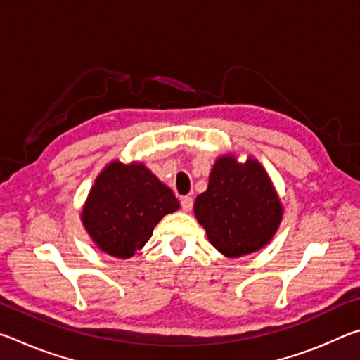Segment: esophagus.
Returning a JSON list of instances; mask_svg holds the SVG:
<instances>
[{
  "instance_id": "obj_1",
  "label": "esophagus",
  "mask_w": 360,
  "mask_h": 360,
  "mask_svg": "<svg viewBox=\"0 0 360 360\" xmlns=\"http://www.w3.org/2000/svg\"><path fill=\"white\" fill-rule=\"evenodd\" d=\"M181 206H182V211L188 212V211L192 210V206H193V198L192 197H182L181 198Z\"/></svg>"
}]
</instances>
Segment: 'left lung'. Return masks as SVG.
I'll return each mask as SVG.
<instances>
[{
  "label": "left lung",
  "instance_id": "obj_1",
  "mask_svg": "<svg viewBox=\"0 0 360 360\" xmlns=\"http://www.w3.org/2000/svg\"><path fill=\"white\" fill-rule=\"evenodd\" d=\"M198 224L219 252L229 259L260 251L279 229L283 203L264 165L249 155L216 158L208 188L193 203Z\"/></svg>",
  "mask_w": 360,
  "mask_h": 360
}]
</instances>
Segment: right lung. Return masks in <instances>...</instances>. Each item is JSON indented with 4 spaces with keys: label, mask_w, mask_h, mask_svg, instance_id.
<instances>
[{
    "label": "right lung",
    "mask_w": 360,
    "mask_h": 360,
    "mask_svg": "<svg viewBox=\"0 0 360 360\" xmlns=\"http://www.w3.org/2000/svg\"><path fill=\"white\" fill-rule=\"evenodd\" d=\"M178 210L172 188L144 163L112 160L96 176L81 221L100 251L130 259L149 241L162 217Z\"/></svg>",
    "instance_id": "obj_1"
}]
</instances>
